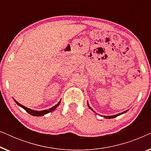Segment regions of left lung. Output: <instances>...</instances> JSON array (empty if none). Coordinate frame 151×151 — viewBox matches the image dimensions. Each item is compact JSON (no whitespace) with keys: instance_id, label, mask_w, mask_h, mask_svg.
Masks as SVG:
<instances>
[{"instance_id":"1","label":"left lung","mask_w":151,"mask_h":151,"mask_svg":"<svg viewBox=\"0 0 151 151\" xmlns=\"http://www.w3.org/2000/svg\"><path fill=\"white\" fill-rule=\"evenodd\" d=\"M88 107H89V109H91V110H92L93 111V112L94 113H96V112H95V111H93V109H91V106H89V104H88ZM127 111H124V112H122V113H119V114H117V115H111V116H105V115H104V118H106V119H111V118H114V117H117V116H119V115H122V114H123V113H126V112H127Z\"/></svg>"}]
</instances>
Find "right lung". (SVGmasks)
Listing matches in <instances>:
<instances>
[{
    "label": "right lung",
    "instance_id": "obj_1",
    "mask_svg": "<svg viewBox=\"0 0 151 151\" xmlns=\"http://www.w3.org/2000/svg\"><path fill=\"white\" fill-rule=\"evenodd\" d=\"M14 101H15V102L18 105V106H20V107H22V108L23 109H24V110H25L28 113H29L30 115H33V116H42V115H44L45 114H47V113H49L51 112V111H53V110H55V109H56L58 106V105L60 104V101L61 100H60V102L58 103L56 105H55L54 106H53L52 108H51V109H47V110L39 111L32 110V109H29V108H27V107H26V106H23V105L19 104V103H18L17 101H16V100H14Z\"/></svg>",
    "mask_w": 151,
    "mask_h": 151
}]
</instances>
